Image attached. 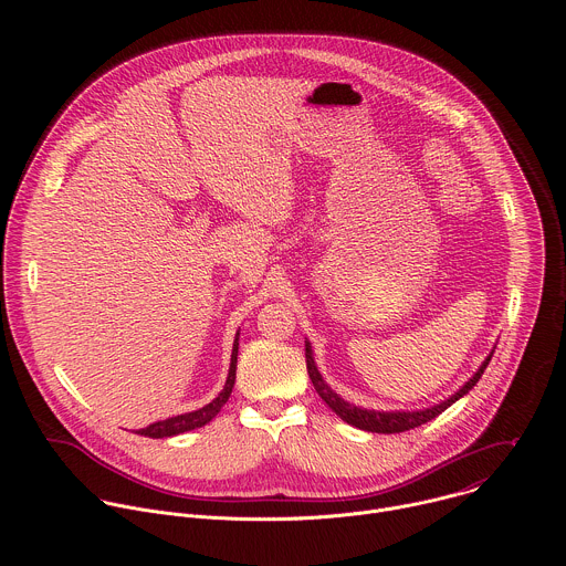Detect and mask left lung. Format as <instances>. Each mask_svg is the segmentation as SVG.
Returning <instances> with one entry per match:
<instances>
[{"mask_svg":"<svg viewBox=\"0 0 566 566\" xmlns=\"http://www.w3.org/2000/svg\"><path fill=\"white\" fill-rule=\"evenodd\" d=\"M304 358H306V371H308V378L315 387V391L319 394V398L327 402V406L343 419L347 421L349 426L354 428H360V430H367V432H378V434H396V432H406V430H415L428 421H432L434 417H439L443 410H448L454 400H459L463 394H468L476 380L481 378L483 369L489 367L493 354L483 360V365L479 367V371L454 394L450 396L448 400L439 402V406L434 408H428V410H421V412H376V410H365V408H356L352 406V402H347L345 398H340L325 380H322L317 367H315V360H313V352H311V345L306 343L304 345Z\"/></svg>","mask_w":566,"mask_h":566,"instance_id":"obj_1","label":"left lung"}]
</instances>
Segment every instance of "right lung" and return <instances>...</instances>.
Wrapping results in <instances>:
<instances>
[{"label": "right lung", "mask_w": 566, "mask_h": 566, "mask_svg": "<svg viewBox=\"0 0 566 566\" xmlns=\"http://www.w3.org/2000/svg\"><path fill=\"white\" fill-rule=\"evenodd\" d=\"M237 349H239V332H237L234 345H232L228 380H226L223 389L219 391V396L212 402H208V406L201 408V410H195V412H188V415H181V417H172V419H166V421L151 423V426L138 430L136 434L149 437V439H166V437H175V434H181V432H188V430H195V428H203L206 423H210L219 415V410L226 406V400H228V396L232 391L234 371H237Z\"/></svg>", "instance_id": "1"}]
</instances>
